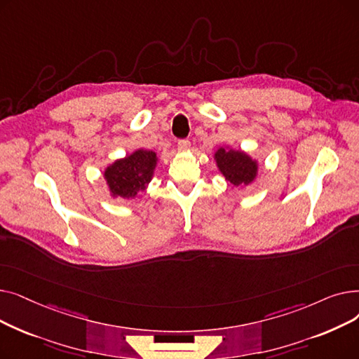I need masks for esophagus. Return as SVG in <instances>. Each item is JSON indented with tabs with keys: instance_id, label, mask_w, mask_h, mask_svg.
Here are the masks:
<instances>
[{
	"instance_id": "34e87169",
	"label": "esophagus",
	"mask_w": 359,
	"mask_h": 359,
	"mask_svg": "<svg viewBox=\"0 0 359 359\" xmlns=\"http://www.w3.org/2000/svg\"><path fill=\"white\" fill-rule=\"evenodd\" d=\"M177 147H179V149H187L191 147V141L189 140H179Z\"/></svg>"
}]
</instances>
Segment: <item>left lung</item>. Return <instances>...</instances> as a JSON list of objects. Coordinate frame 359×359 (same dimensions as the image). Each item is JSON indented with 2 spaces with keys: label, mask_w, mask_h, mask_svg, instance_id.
Wrapping results in <instances>:
<instances>
[{
  "label": "left lung",
  "mask_w": 359,
  "mask_h": 359,
  "mask_svg": "<svg viewBox=\"0 0 359 359\" xmlns=\"http://www.w3.org/2000/svg\"><path fill=\"white\" fill-rule=\"evenodd\" d=\"M217 164L221 173L234 186L249 184L257 172V164L241 151H227L219 148L215 153Z\"/></svg>",
  "instance_id": "8db88e82"
}]
</instances>
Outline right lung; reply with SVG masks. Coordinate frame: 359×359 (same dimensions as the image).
I'll return each instance as SVG.
<instances>
[{
    "label": "right lung",
    "instance_id": "add662e5",
    "mask_svg": "<svg viewBox=\"0 0 359 359\" xmlns=\"http://www.w3.org/2000/svg\"><path fill=\"white\" fill-rule=\"evenodd\" d=\"M157 163L153 151L138 149L134 154L118 160L106 168L104 179L113 196L135 198L140 191H144L148 182L153 177Z\"/></svg>",
    "mask_w": 359,
    "mask_h": 359
}]
</instances>
